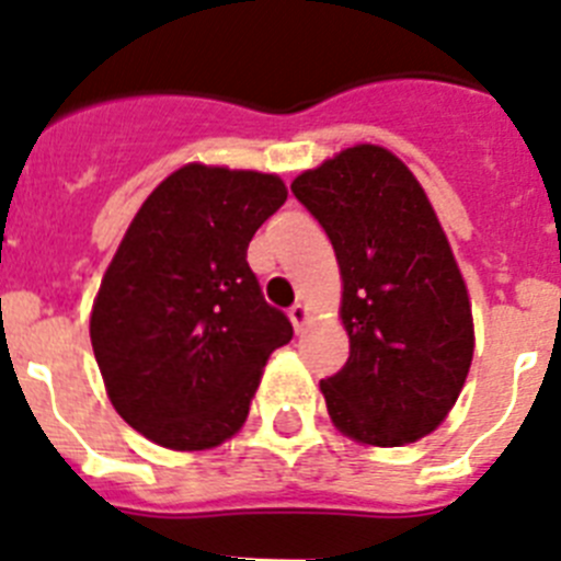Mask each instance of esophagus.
Segmentation results:
<instances>
[{
    "label": "esophagus",
    "mask_w": 561,
    "mask_h": 561,
    "mask_svg": "<svg viewBox=\"0 0 561 561\" xmlns=\"http://www.w3.org/2000/svg\"><path fill=\"white\" fill-rule=\"evenodd\" d=\"M289 320H291V325H295L297 334H304L306 323H309V309H306L304 304H295L289 309Z\"/></svg>",
    "instance_id": "34e87169"
}]
</instances>
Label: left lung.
<instances>
[{"label": "left lung", "mask_w": 561, "mask_h": 561, "mask_svg": "<svg viewBox=\"0 0 561 561\" xmlns=\"http://www.w3.org/2000/svg\"><path fill=\"white\" fill-rule=\"evenodd\" d=\"M291 193L342 275L351 356L320 381L334 427L370 447L424 438L458 401L474 351L463 275L427 193L381 146L345 148Z\"/></svg>", "instance_id": "1"}]
</instances>
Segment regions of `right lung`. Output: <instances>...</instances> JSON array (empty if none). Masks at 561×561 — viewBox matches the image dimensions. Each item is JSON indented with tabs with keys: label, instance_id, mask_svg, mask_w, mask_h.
<instances>
[{
	"label": "right lung",
	"instance_id": "right-lung-1",
	"mask_svg": "<svg viewBox=\"0 0 561 561\" xmlns=\"http://www.w3.org/2000/svg\"><path fill=\"white\" fill-rule=\"evenodd\" d=\"M286 202L275 173L191 162L153 187L98 289L89 336L114 410L180 453L241 430L266 359L291 340L247 247Z\"/></svg>",
	"mask_w": 561,
	"mask_h": 561
}]
</instances>
